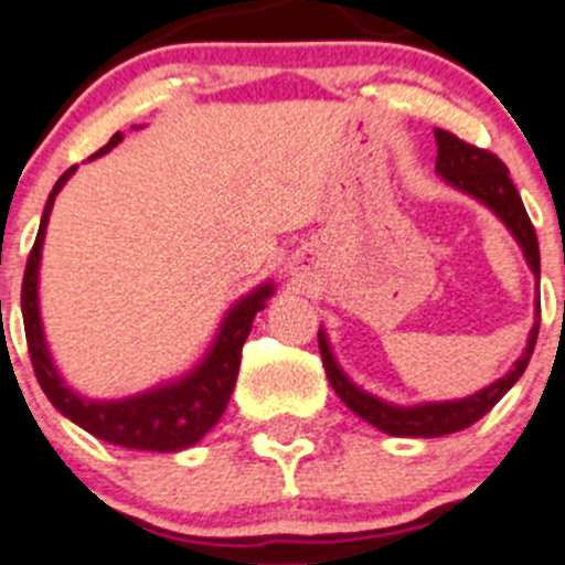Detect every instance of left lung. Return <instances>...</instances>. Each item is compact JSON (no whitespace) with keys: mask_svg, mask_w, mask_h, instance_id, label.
I'll return each mask as SVG.
<instances>
[{"mask_svg":"<svg viewBox=\"0 0 565 565\" xmlns=\"http://www.w3.org/2000/svg\"><path fill=\"white\" fill-rule=\"evenodd\" d=\"M435 143H438L435 171H438L449 185L475 196L477 202L491 207V211L502 218L504 227H508L510 233H513V238L519 241L521 252L527 257V266L533 268L535 279H541L539 238H535V227L533 222H530L527 211H524V202H521L519 191H515L513 180H510L508 166H504L497 154L488 152V149L471 147V143L460 141L458 136H452V132L447 130H435ZM539 324L541 302H535V324L533 330H530L527 349H524V354L515 360L513 369H510L504 377H499L497 383L477 391V394L466 396V399L427 402V405L413 407L388 405V402L377 399V396L366 394V391H360L358 385L341 372L335 358H332L324 330H319V349L330 385L335 388V394L341 396L343 405L352 413H358L363 422L374 424V427L383 429V433L388 435H402V438H438V435L458 433V429H466L475 422H480V418L486 416L510 388H513L515 380L524 374L530 358H533Z\"/></svg>","mask_w":565,"mask_h":565,"instance_id":"8db88e82","label":"left lung"}]
</instances>
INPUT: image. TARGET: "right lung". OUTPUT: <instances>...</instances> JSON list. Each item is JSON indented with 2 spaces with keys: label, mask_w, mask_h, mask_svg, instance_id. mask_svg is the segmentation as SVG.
<instances>
[{
  "label": "right lung",
  "mask_w": 565,
  "mask_h": 565,
  "mask_svg": "<svg viewBox=\"0 0 565 565\" xmlns=\"http://www.w3.org/2000/svg\"><path fill=\"white\" fill-rule=\"evenodd\" d=\"M118 141H121V132H116L94 158L110 152ZM74 171H77V166L63 171V177L55 182L50 199H46L35 244H32L30 257H26L24 282H21V316H24L26 349H30L35 377L41 388H44V394L50 396L52 405L63 416L72 418L77 427L96 435V438L127 449L180 452V449L193 447L222 418L224 407H227L230 396H233L235 380H238L241 349H244V341L249 335L257 310L266 308V299L274 294V286L266 282V286L255 288L249 297L238 299L233 305L227 319L218 327V335L213 341L211 352L182 380L116 402H96L74 394L63 383L61 374H57L55 363H52V354L46 349L44 324H41V310H38V266H41V246H44L46 224H50V213L52 205H55L57 191L66 185V180Z\"/></svg>",
  "instance_id": "right-lung-1"
}]
</instances>
